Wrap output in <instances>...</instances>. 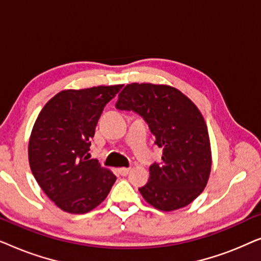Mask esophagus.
Listing matches in <instances>:
<instances>
[{"instance_id": "34e87169", "label": "esophagus", "mask_w": 261, "mask_h": 261, "mask_svg": "<svg viewBox=\"0 0 261 261\" xmlns=\"http://www.w3.org/2000/svg\"><path fill=\"white\" fill-rule=\"evenodd\" d=\"M119 173L121 176H127V174L129 173V169H128V167H120Z\"/></svg>"}]
</instances>
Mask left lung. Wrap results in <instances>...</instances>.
<instances>
[{"instance_id":"1","label":"left lung","mask_w":261,"mask_h":261,"mask_svg":"<svg viewBox=\"0 0 261 261\" xmlns=\"http://www.w3.org/2000/svg\"><path fill=\"white\" fill-rule=\"evenodd\" d=\"M115 107L140 114L163 147L162 164L151 165L147 184L139 189L145 201L162 212L190 204L206 187L213 163L208 128L195 103L171 85L132 83Z\"/></svg>"}]
</instances>
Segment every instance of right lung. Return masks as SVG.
I'll use <instances>...</instances> for the list:
<instances>
[{"instance_id": "obj_1", "label": "right lung", "mask_w": 261, "mask_h": 261, "mask_svg": "<svg viewBox=\"0 0 261 261\" xmlns=\"http://www.w3.org/2000/svg\"><path fill=\"white\" fill-rule=\"evenodd\" d=\"M123 84L66 89L53 96L35 120L28 141L32 173L59 209L85 214L101 204L116 176L89 159L90 140L107 103Z\"/></svg>"}]
</instances>
